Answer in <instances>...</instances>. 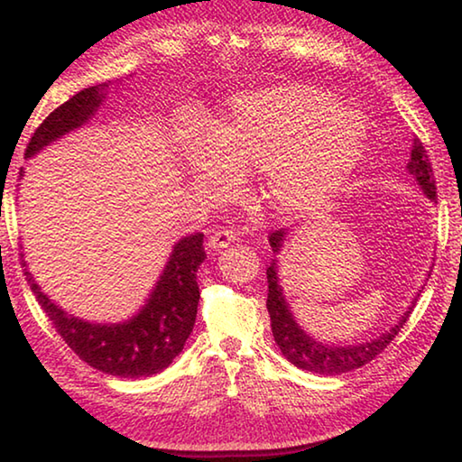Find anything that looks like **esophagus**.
<instances>
[{"mask_svg":"<svg viewBox=\"0 0 462 462\" xmlns=\"http://www.w3.org/2000/svg\"><path fill=\"white\" fill-rule=\"evenodd\" d=\"M234 240H238V234L230 230V228H222V230H216L209 234L208 238V248L209 250H222L226 246H230Z\"/></svg>","mask_w":462,"mask_h":462,"instance_id":"34e87169","label":"esophagus"}]
</instances>
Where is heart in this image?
I'll list each match as a JSON object with an SVG mask.
<instances>
[{
  "label": "heart",
  "instance_id": "heart-1",
  "mask_svg": "<svg viewBox=\"0 0 462 462\" xmlns=\"http://www.w3.org/2000/svg\"><path fill=\"white\" fill-rule=\"evenodd\" d=\"M366 144L365 124L314 85L289 83L232 97L214 140L183 138L195 189L224 199L238 171H263V198L283 217L324 208L346 183Z\"/></svg>",
  "mask_w": 462,
  "mask_h": 462
}]
</instances>
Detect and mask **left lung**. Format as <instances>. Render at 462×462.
Segmentation results:
<instances>
[{"mask_svg": "<svg viewBox=\"0 0 462 462\" xmlns=\"http://www.w3.org/2000/svg\"><path fill=\"white\" fill-rule=\"evenodd\" d=\"M408 173L416 179L420 189L424 191L428 199H436V181L432 173V165L426 154V148L421 146L420 138H411V154L408 162ZM287 240V230L281 228L271 232L269 245L273 248V259L267 267V281H269V295H267V310L271 316V330L273 338H275L281 353L289 363L295 365L297 369L311 371L318 374H340L355 371L358 366L371 363L374 356L387 348V344L395 338L397 332L402 330L405 322L410 319V314L416 306L418 297L411 301V306L403 311L400 322L393 328L383 332L381 336L366 342H355V344H326L316 340L310 336L303 328L297 324L293 318L289 303L283 295V287L279 285V259L277 254L283 250Z\"/></svg>", "mask_w": 462, "mask_h": 462, "instance_id": "1", "label": "left lung"}]
</instances>
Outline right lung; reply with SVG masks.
Listing matches in <instances>:
<instances>
[{"label": "right lung", "mask_w": 462, "mask_h": 462, "mask_svg": "<svg viewBox=\"0 0 462 462\" xmlns=\"http://www.w3.org/2000/svg\"><path fill=\"white\" fill-rule=\"evenodd\" d=\"M107 83L93 85L77 93L51 112L26 146V159H32L69 132L88 124L107 97ZM24 169H20V177ZM206 261L203 234L195 232L173 245L151 295L134 316L116 324L88 322L67 314L46 295L26 269V279L44 314L52 319L75 355L93 369L114 377H151L173 363L193 332L198 316L199 285L198 269ZM26 264V263H24Z\"/></svg>", "instance_id": "1"}]
</instances>
